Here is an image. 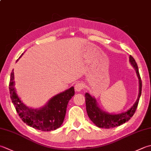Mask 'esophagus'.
<instances>
[{"label":"esophagus","instance_id":"34e87169","mask_svg":"<svg viewBox=\"0 0 151 151\" xmlns=\"http://www.w3.org/2000/svg\"><path fill=\"white\" fill-rule=\"evenodd\" d=\"M84 88V84L82 82H77L75 85V90L76 91H81Z\"/></svg>","mask_w":151,"mask_h":151}]
</instances>
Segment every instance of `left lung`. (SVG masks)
Here are the masks:
<instances>
[{
    "label": "left lung",
    "instance_id": "obj_1",
    "mask_svg": "<svg viewBox=\"0 0 151 151\" xmlns=\"http://www.w3.org/2000/svg\"><path fill=\"white\" fill-rule=\"evenodd\" d=\"M129 62L136 72L139 79V88L137 99L129 110L120 114H110L107 113L99 107L95 97L91 96L88 92L85 93L86 107V111L88 116L93 123H94V124H96L99 128L109 129L120 126L130 119V118L133 116L136 111L139 100L141 94L142 82H141L139 73L137 65L132 55H129Z\"/></svg>",
    "mask_w": 151,
    "mask_h": 151
}]
</instances>
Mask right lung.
Returning <instances> with one entry per match:
<instances>
[{
    "label": "right lung",
    "mask_w": 151,
    "mask_h": 151,
    "mask_svg": "<svg viewBox=\"0 0 151 151\" xmlns=\"http://www.w3.org/2000/svg\"><path fill=\"white\" fill-rule=\"evenodd\" d=\"M14 86V74L12 70L9 84L10 97L17 113L26 124L44 132L55 130L60 128L65 116L68 103L75 95L73 86L54 96L45 105L38 109L26 106L17 96Z\"/></svg>",
    "instance_id": "obj_1"
}]
</instances>
